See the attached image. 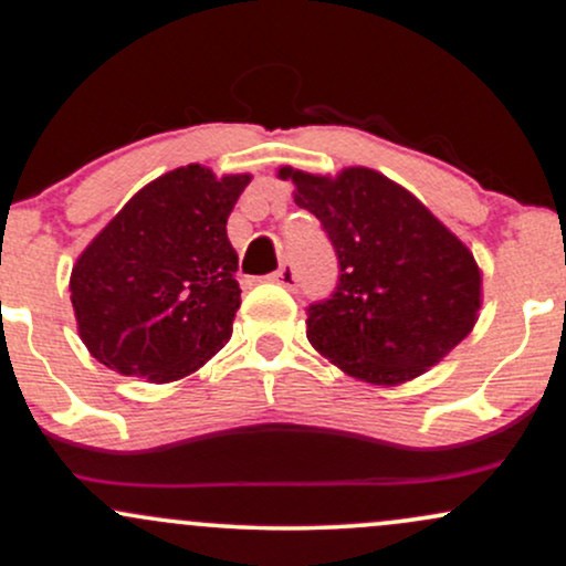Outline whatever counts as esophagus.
I'll use <instances>...</instances> for the list:
<instances>
[{
  "instance_id": "34e87169",
  "label": "esophagus",
  "mask_w": 566,
  "mask_h": 566,
  "mask_svg": "<svg viewBox=\"0 0 566 566\" xmlns=\"http://www.w3.org/2000/svg\"><path fill=\"white\" fill-rule=\"evenodd\" d=\"M272 281L281 283V285H285V289H294L296 281H300V275H296L294 264L285 262V264L281 266V270H275V275H272Z\"/></svg>"
}]
</instances>
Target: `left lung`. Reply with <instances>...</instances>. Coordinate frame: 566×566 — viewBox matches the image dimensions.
<instances>
[{
	"label": "left lung",
	"mask_w": 566,
	"mask_h": 566,
	"mask_svg": "<svg viewBox=\"0 0 566 566\" xmlns=\"http://www.w3.org/2000/svg\"><path fill=\"white\" fill-rule=\"evenodd\" d=\"M321 221L339 277L307 307V339L371 385L420 377L471 334L481 307L473 253L415 195L368 168L336 179L281 168Z\"/></svg>",
	"instance_id": "left-lung-1"
}]
</instances>
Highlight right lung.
Segmentation results:
<instances>
[{"label": "right lung", "instance_id": "add662e5", "mask_svg": "<svg viewBox=\"0 0 566 566\" xmlns=\"http://www.w3.org/2000/svg\"><path fill=\"white\" fill-rule=\"evenodd\" d=\"M251 176L187 165L133 195L72 270V304L95 360L170 382L227 345L240 307L227 219Z\"/></svg>", "mask_w": 566, "mask_h": 566}]
</instances>
